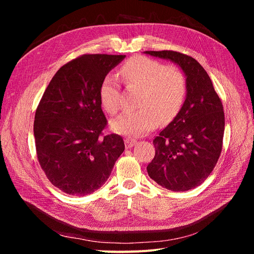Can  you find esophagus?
Returning <instances> with one entry per match:
<instances>
[{
  "instance_id": "34e87169",
  "label": "esophagus",
  "mask_w": 254,
  "mask_h": 254,
  "mask_svg": "<svg viewBox=\"0 0 254 254\" xmlns=\"http://www.w3.org/2000/svg\"><path fill=\"white\" fill-rule=\"evenodd\" d=\"M136 141L134 139H130V137H127V139L125 140V146L126 148H131L133 145H135Z\"/></svg>"
}]
</instances>
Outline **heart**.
<instances>
[{"label": "heart", "instance_id": "b5f03b06", "mask_svg": "<svg viewBox=\"0 0 254 254\" xmlns=\"http://www.w3.org/2000/svg\"><path fill=\"white\" fill-rule=\"evenodd\" d=\"M120 75L128 89H140L139 109L121 114L111 122L115 132L129 136H141L155 128L158 122L173 120L187 97L186 74L175 65H164L160 61L136 56L122 65ZM120 86L107 76L99 88V102L109 114L119 110Z\"/></svg>", "mask_w": 254, "mask_h": 254}]
</instances>
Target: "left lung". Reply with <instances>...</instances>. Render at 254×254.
Segmentation results:
<instances>
[{
  "instance_id": "left-lung-1",
  "label": "left lung",
  "mask_w": 254,
  "mask_h": 254,
  "mask_svg": "<svg viewBox=\"0 0 254 254\" xmlns=\"http://www.w3.org/2000/svg\"><path fill=\"white\" fill-rule=\"evenodd\" d=\"M168 59L187 76L182 108L153 139L155 158L147 165L150 178L174 191L194 189L210 176L222 149L225 113L210 76L196 59L175 51H146Z\"/></svg>"
}]
</instances>
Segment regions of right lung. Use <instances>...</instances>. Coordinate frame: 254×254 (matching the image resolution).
<instances>
[{"instance_id": "right-lung-1", "label": "right lung", "mask_w": 254, "mask_h": 254, "mask_svg": "<svg viewBox=\"0 0 254 254\" xmlns=\"http://www.w3.org/2000/svg\"><path fill=\"white\" fill-rule=\"evenodd\" d=\"M125 55L86 54L61 66L37 107L39 164L54 187L73 196L93 193L109 178L125 149L119 134L104 135L102 81Z\"/></svg>"}]
</instances>
